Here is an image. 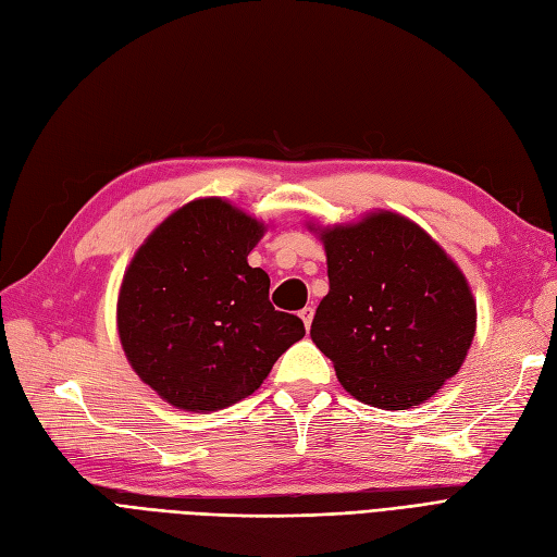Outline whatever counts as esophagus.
<instances>
[{"label": "esophagus", "instance_id": "obj_1", "mask_svg": "<svg viewBox=\"0 0 557 557\" xmlns=\"http://www.w3.org/2000/svg\"><path fill=\"white\" fill-rule=\"evenodd\" d=\"M299 319L305 321V327L309 330V327H311V321H313V307H305L302 311H299Z\"/></svg>", "mask_w": 557, "mask_h": 557}]
</instances>
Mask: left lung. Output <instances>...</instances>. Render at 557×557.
I'll use <instances>...</instances> for the list:
<instances>
[{"mask_svg":"<svg viewBox=\"0 0 557 557\" xmlns=\"http://www.w3.org/2000/svg\"><path fill=\"white\" fill-rule=\"evenodd\" d=\"M330 293L311 339L360 403L408 410L461 368L475 302L459 267L408 218L372 213L321 234Z\"/></svg>","mask_w":557,"mask_h":557,"instance_id":"1","label":"left lung"}]
</instances>
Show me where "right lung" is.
Segmentation results:
<instances>
[{
    "mask_svg": "<svg viewBox=\"0 0 557 557\" xmlns=\"http://www.w3.org/2000/svg\"><path fill=\"white\" fill-rule=\"evenodd\" d=\"M262 224L222 199L163 220L135 252L116 323L138 377L180 410L213 412L260 388L305 323L269 302V276L248 264Z\"/></svg>",
    "mask_w": 557,
    "mask_h": 557,
    "instance_id": "right-lung-1",
    "label": "right lung"
}]
</instances>
